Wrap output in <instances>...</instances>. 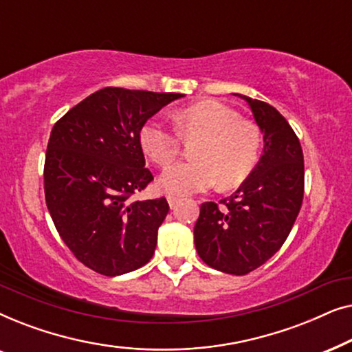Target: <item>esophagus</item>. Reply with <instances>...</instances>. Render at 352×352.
I'll return each instance as SVG.
<instances>
[{
  "mask_svg": "<svg viewBox=\"0 0 352 352\" xmlns=\"http://www.w3.org/2000/svg\"><path fill=\"white\" fill-rule=\"evenodd\" d=\"M166 199H168V204H170L171 208H173V206H176L177 201H179V197H177V195H173V194H168V195H166Z\"/></svg>",
  "mask_w": 352,
  "mask_h": 352,
  "instance_id": "esophagus-1",
  "label": "esophagus"
}]
</instances>
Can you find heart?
<instances>
[{
	"label": "heart",
	"mask_w": 352,
	"mask_h": 352,
	"mask_svg": "<svg viewBox=\"0 0 352 352\" xmlns=\"http://www.w3.org/2000/svg\"><path fill=\"white\" fill-rule=\"evenodd\" d=\"M176 131L158 120H148L139 133L142 151L157 166H170L179 155L182 139L197 142L194 160L168 168L160 186L171 194L239 187L256 168L261 155V133L237 110L218 100H201L175 113Z\"/></svg>",
	"instance_id": "1"
}]
</instances>
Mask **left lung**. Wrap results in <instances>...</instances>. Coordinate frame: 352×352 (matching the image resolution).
<instances>
[{"instance_id": "left-lung-1", "label": "left lung", "mask_w": 352, "mask_h": 352, "mask_svg": "<svg viewBox=\"0 0 352 352\" xmlns=\"http://www.w3.org/2000/svg\"><path fill=\"white\" fill-rule=\"evenodd\" d=\"M240 98L264 133V153L230 199L201 204L194 228L201 261L234 276L254 271L280 250L305 195V158L295 131L272 105Z\"/></svg>"}]
</instances>
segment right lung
Returning a JSON list of instances; mask_svg holds the SVG:
<instances>
[{"instance_id": "obj_1", "label": "right lung", "mask_w": 352, "mask_h": 352, "mask_svg": "<svg viewBox=\"0 0 352 352\" xmlns=\"http://www.w3.org/2000/svg\"><path fill=\"white\" fill-rule=\"evenodd\" d=\"M181 96L107 86L52 128L43 171L46 206L64 243L94 272L136 271L155 252L170 205L165 197L134 199L153 181L139 133Z\"/></svg>"}]
</instances>
